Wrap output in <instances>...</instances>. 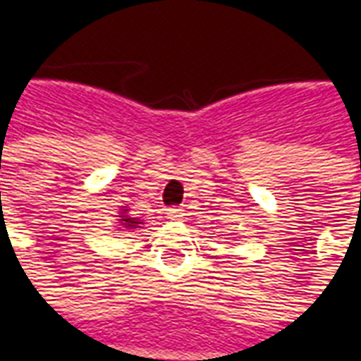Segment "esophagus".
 <instances>
[{"label": "esophagus", "mask_w": 361, "mask_h": 361, "mask_svg": "<svg viewBox=\"0 0 361 361\" xmlns=\"http://www.w3.org/2000/svg\"><path fill=\"white\" fill-rule=\"evenodd\" d=\"M165 214H167L169 219H173V221H180V219L185 217V209L173 206V208H167V212H165Z\"/></svg>", "instance_id": "esophagus-1"}]
</instances>
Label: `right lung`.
Segmentation results:
<instances>
[{"instance_id": "1", "label": "right lung", "mask_w": 361, "mask_h": 361, "mask_svg": "<svg viewBox=\"0 0 361 361\" xmlns=\"http://www.w3.org/2000/svg\"><path fill=\"white\" fill-rule=\"evenodd\" d=\"M126 214V212H124ZM120 221H122V226L128 227V229H134V227H140V224H144L142 219H137V217H130V216H120Z\"/></svg>"}]
</instances>
